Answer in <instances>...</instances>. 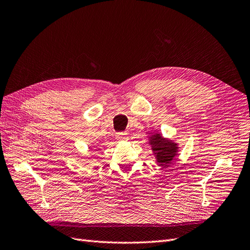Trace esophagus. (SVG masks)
<instances>
[{"instance_id": "obj_1", "label": "esophagus", "mask_w": 250, "mask_h": 250, "mask_svg": "<svg viewBox=\"0 0 250 250\" xmlns=\"http://www.w3.org/2000/svg\"><path fill=\"white\" fill-rule=\"evenodd\" d=\"M117 139L118 140H126L127 139V133L125 132H120L117 134Z\"/></svg>"}]
</instances>
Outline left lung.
I'll use <instances>...</instances> for the list:
<instances>
[{
    "label": "left lung",
    "instance_id": "obj_1",
    "mask_svg": "<svg viewBox=\"0 0 250 250\" xmlns=\"http://www.w3.org/2000/svg\"><path fill=\"white\" fill-rule=\"evenodd\" d=\"M148 145L151 146L156 162L159 167H167L178 156L179 146L174 140L165 138L158 132L151 133L148 136Z\"/></svg>",
    "mask_w": 250,
    "mask_h": 250
}]
</instances>
